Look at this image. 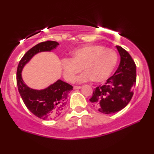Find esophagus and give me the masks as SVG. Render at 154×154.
I'll use <instances>...</instances> for the list:
<instances>
[{
    "label": "esophagus",
    "mask_w": 154,
    "mask_h": 154,
    "mask_svg": "<svg viewBox=\"0 0 154 154\" xmlns=\"http://www.w3.org/2000/svg\"><path fill=\"white\" fill-rule=\"evenodd\" d=\"M82 88L81 86H74V89L75 90H77V89H80V88Z\"/></svg>",
    "instance_id": "esophagus-1"
}]
</instances>
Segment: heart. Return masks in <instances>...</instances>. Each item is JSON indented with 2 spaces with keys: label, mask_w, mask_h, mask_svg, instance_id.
<instances>
[{
  "label": "heart",
  "mask_w": 154,
  "mask_h": 154,
  "mask_svg": "<svg viewBox=\"0 0 154 154\" xmlns=\"http://www.w3.org/2000/svg\"><path fill=\"white\" fill-rule=\"evenodd\" d=\"M71 55V59L61 60L63 77L69 82L74 81L82 68L85 72L79 76L77 81L85 82L93 79L95 82H103L111 75L118 61L114 49L97 44L77 48L72 51Z\"/></svg>",
  "instance_id": "obj_1"
}]
</instances>
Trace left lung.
Returning <instances> with one entry per match:
<instances>
[{
    "mask_svg": "<svg viewBox=\"0 0 154 154\" xmlns=\"http://www.w3.org/2000/svg\"><path fill=\"white\" fill-rule=\"evenodd\" d=\"M121 60L114 75L105 85L94 89L90 101L103 114H110L124 109L132 99L136 83V65L130 54L116 45Z\"/></svg>",
    "mask_w": 154,
    "mask_h": 154,
    "instance_id": "8db88e82",
    "label": "left lung"
}]
</instances>
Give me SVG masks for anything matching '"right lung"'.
I'll list each match as a JSON object with an SVG mask.
<instances>
[{
    "mask_svg": "<svg viewBox=\"0 0 154 154\" xmlns=\"http://www.w3.org/2000/svg\"><path fill=\"white\" fill-rule=\"evenodd\" d=\"M59 43L56 41L42 42L29 49L19 61L17 72L18 91L24 104L34 115L43 120L52 119L60 116L66 107L68 95L73 87L59 79L53 85L41 91L26 86L22 78V70L34 55L42 51H51Z\"/></svg>",
    "mask_w": 154,
    "mask_h": 154,
    "instance_id": "right-lung-1",
    "label": "right lung"
}]
</instances>
